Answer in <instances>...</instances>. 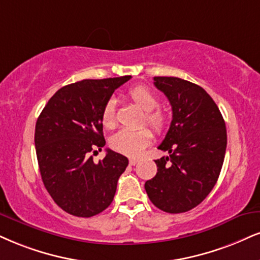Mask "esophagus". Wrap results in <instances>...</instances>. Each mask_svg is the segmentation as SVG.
I'll return each mask as SVG.
<instances>
[{
    "label": "esophagus",
    "mask_w": 260,
    "mask_h": 260,
    "mask_svg": "<svg viewBox=\"0 0 260 260\" xmlns=\"http://www.w3.org/2000/svg\"><path fill=\"white\" fill-rule=\"evenodd\" d=\"M129 162H130V165H136L137 162H139V160H137L136 158H130Z\"/></svg>",
    "instance_id": "esophagus-1"
}]
</instances>
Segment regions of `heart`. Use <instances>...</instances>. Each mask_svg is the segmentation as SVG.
<instances>
[{
    "label": "heart",
    "mask_w": 260,
    "mask_h": 260,
    "mask_svg": "<svg viewBox=\"0 0 260 260\" xmlns=\"http://www.w3.org/2000/svg\"><path fill=\"white\" fill-rule=\"evenodd\" d=\"M130 98L146 111V121L156 133H161L168 124V113L162 108L156 107L159 99L153 90L146 85H137L129 92ZM102 125L111 129L114 125V101L106 102L101 112ZM152 140V131L148 127L139 129H121L111 137V147L121 154L137 156Z\"/></svg>",
    "instance_id": "heart-1"
}]
</instances>
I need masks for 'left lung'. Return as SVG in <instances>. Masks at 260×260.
<instances>
[{
	"mask_svg": "<svg viewBox=\"0 0 260 260\" xmlns=\"http://www.w3.org/2000/svg\"><path fill=\"white\" fill-rule=\"evenodd\" d=\"M169 99L172 120L158 148L156 175L145 189L154 206L168 213L187 212L210 194L222 170L226 149L225 121L201 86L177 77H154Z\"/></svg>",
	"mask_w": 260,
	"mask_h": 260,
	"instance_id": "1",
	"label": "left lung"
}]
</instances>
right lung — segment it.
Segmentation results:
<instances>
[{"mask_svg":"<svg viewBox=\"0 0 260 260\" xmlns=\"http://www.w3.org/2000/svg\"><path fill=\"white\" fill-rule=\"evenodd\" d=\"M130 78L84 79L62 86L38 117L35 146L42 181L57 206L72 216L88 218L110 206L129 164L111 149L99 162L90 153L106 145L102 108Z\"/></svg>","mask_w":260,"mask_h":260,"instance_id":"right-lung-1","label":"right lung"}]
</instances>
